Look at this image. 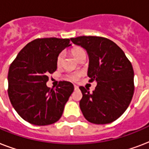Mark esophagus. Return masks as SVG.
Here are the masks:
<instances>
[{
  "label": "esophagus",
  "instance_id": "34e87169",
  "mask_svg": "<svg viewBox=\"0 0 149 149\" xmlns=\"http://www.w3.org/2000/svg\"><path fill=\"white\" fill-rule=\"evenodd\" d=\"M74 89H75V91H77V90L79 89V86H77V85H74Z\"/></svg>",
  "mask_w": 149,
  "mask_h": 149
}]
</instances>
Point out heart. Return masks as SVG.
I'll return each instance as SVG.
<instances>
[{
    "label": "heart",
    "instance_id": "b5f03b06",
    "mask_svg": "<svg viewBox=\"0 0 149 149\" xmlns=\"http://www.w3.org/2000/svg\"><path fill=\"white\" fill-rule=\"evenodd\" d=\"M71 53H72V56H74L75 58L78 60L82 56L85 55V51H84L81 47H78V46H77V47L72 48V49H71ZM63 58H64V55H63V52H60V53L58 55V56H57V58H56V64H57L58 66H60V65L63 64ZM81 75V72H73V73H71V74L69 75L68 77H69V79H70V80H72V81H77Z\"/></svg>",
    "mask_w": 149,
    "mask_h": 149
}]
</instances>
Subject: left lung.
<instances>
[{
  "label": "left lung",
  "instance_id": "1",
  "mask_svg": "<svg viewBox=\"0 0 149 149\" xmlns=\"http://www.w3.org/2000/svg\"><path fill=\"white\" fill-rule=\"evenodd\" d=\"M89 55L90 82L97 81L93 93L79 86V107L84 118L97 125L116 120L128 107L134 94V70L123 50L113 41L99 36L70 38Z\"/></svg>",
  "mask_w": 149,
  "mask_h": 149
}]
</instances>
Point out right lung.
<instances>
[{
    "mask_svg": "<svg viewBox=\"0 0 149 149\" xmlns=\"http://www.w3.org/2000/svg\"><path fill=\"white\" fill-rule=\"evenodd\" d=\"M69 38H36L17 54L8 71V93L17 113L27 122L38 126L59 120L74 90L72 83L60 81L56 89L46 86L48 75L57 69L56 58Z\"/></svg>",
    "mask_w": 149,
    "mask_h": 149,
    "instance_id": "add662e5",
    "label": "right lung"
}]
</instances>
